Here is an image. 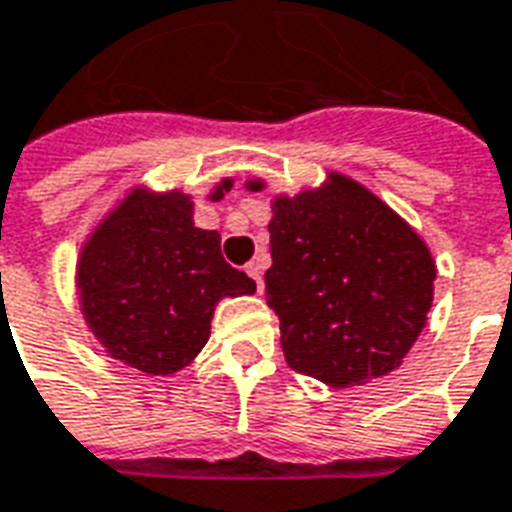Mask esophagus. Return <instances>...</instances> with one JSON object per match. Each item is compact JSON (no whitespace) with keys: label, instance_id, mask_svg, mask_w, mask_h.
I'll return each instance as SVG.
<instances>
[{"label":"esophagus","instance_id":"obj_1","mask_svg":"<svg viewBox=\"0 0 512 512\" xmlns=\"http://www.w3.org/2000/svg\"><path fill=\"white\" fill-rule=\"evenodd\" d=\"M245 272H248V275L253 278V283H256V291H261V288H264V278H261V264H259V261H251V264L245 267Z\"/></svg>","mask_w":512,"mask_h":512}]
</instances>
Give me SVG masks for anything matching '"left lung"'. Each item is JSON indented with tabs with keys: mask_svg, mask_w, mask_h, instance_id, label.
<instances>
[{
	"mask_svg": "<svg viewBox=\"0 0 512 512\" xmlns=\"http://www.w3.org/2000/svg\"><path fill=\"white\" fill-rule=\"evenodd\" d=\"M270 251L267 305L291 370L334 388L397 370L424 329L437 272L391 207L332 175L318 191L275 199Z\"/></svg>",
	"mask_w": 512,
	"mask_h": 512,
	"instance_id": "obj_1",
	"label": "left lung"
}]
</instances>
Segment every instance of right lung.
Returning <instances> with one entry per match:
<instances>
[{"mask_svg": "<svg viewBox=\"0 0 512 512\" xmlns=\"http://www.w3.org/2000/svg\"><path fill=\"white\" fill-rule=\"evenodd\" d=\"M232 180L215 188L224 197ZM191 199L134 191L80 253V305L107 353L148 375L186 367L210 337L221 297L253 294L245 272L221 256V234L197 229Z\"/></svg>", "mask_w": 512, "mask_h": 512, "instance_id": "add662e5", "label": "right lung"}]
</instances>
